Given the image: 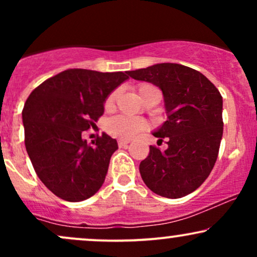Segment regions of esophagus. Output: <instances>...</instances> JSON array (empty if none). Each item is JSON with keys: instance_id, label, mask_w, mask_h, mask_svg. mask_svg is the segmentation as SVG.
Listing matches in <instances>:
<instances>
[{"instance_id": "1", "label": "esophagus", "mask_w": 257, "mask_h": 257, "mask_svg": "<svg viewBox=\"0 0 257 257\" xmlns=\"http://www.w3.org/2000/svg\"><path fill=\"white\" fill-rule=\"evenodd\" d=\"M129 143H131V141H129V140H123V139H120V140H118V145H119V147H125V146H128Z\"/></svg>"}]
</instances>
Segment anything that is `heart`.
<instances>
[{
    "label": "heart",
    "instance_id": "obj_1",
    "mask_svg": "<svg viewBox=\"0 0 257 257\" xmlns=\"http://www.w3.org/2000/svg\"><path fill=\"white\" fill-rule=\"evenodd\" d=\"M155 89V87L151 84H140L138 85L137 90L139 96H141L143 94H145L146 91ZM117 98V90L112 91L110 95L107 96L105 101L106 108H111L114 105ZM145 122L141 119L134 118V117H128V116H116L113 118H111L107 122L106 125V131L108 132V134H111L112 137L120 138V139H131L134 137L135 134H138L139 132H141L143 129H145Z\"/></svg>",
    "mask_w": 257,
    "mask_h": 257
}]
</instances>
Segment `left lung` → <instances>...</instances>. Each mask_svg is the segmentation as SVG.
Returning <instances> with one entry per match:
<instances>
[{
	"instance_id": "8db88e82",
	"label": "left lung",
	"mask_w": 257,
	"mask_h": 257,
	"mask_svg": "<svg viewBox=\"0 0 257 257\" xmlns=\"http://www.w3.org/2000/svg\"><path fill=\"white\" fill-rule=\"evenodd\" d=\"M132 78L157 85L168 118L152 133L164 151L150 146L140 163L141 178L152 192L181 198L196 191L215 166L222 139V96L203 73L180 64H156L126 71Z\"/></svg>"
}]
</instances>
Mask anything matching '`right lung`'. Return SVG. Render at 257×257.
I'll use <instances>...</instances> for the list:
<instances>
[{"label": "right lung", "instance_id": "obj_1", "mask_svg": "<svg viewBox=\"0 0 257 257\" xmlns=\"http://www.w3.org/2000/svg\"><path fill=\"white\" fill-rule=\"evenodd\" d=\"M128 78L124 72L70 69L44 81L26 100V151L38 178L59 198L81 202L104 184L116 139L102 133L90 146L82 133L95 125L107 96Z\"/></svg>", "mask_w": 257, "mask_h": 257}]
</instances>
